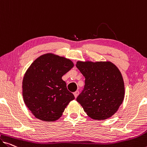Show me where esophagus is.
<instances>
[{
    "mask_svg": "<svg viewBox=\"0 0 147 147\" xmlns=\"http://www.w3.org/2000/svg\"><path fill=\"white\" fill-rule=\"evenodd\" d=\"M79 93H80V92H79V91H76L74 92V96H75L76 98H77V96H78Z\"/></svg>",
    "mask_w": 147,
    "mask_h": 147,
    "instance_id": "obj_1",
    "label": "esophagus"
}]
</instances>
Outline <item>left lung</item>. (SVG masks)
Instances as JSON below:
<instances>
[{
	"mask_svg": "<svg viewBox=\"0 0 147 147\" xmlns=\"http://www.w3.org/2000/svg\"><path fill=\"white\" fill-rule=\"evenodd\" d=\"M76 67L85 78L84 89L76 100L92 119L110 118L118 111L125 94L119 69L109 61H78Z\"/></svg>",
	"mask_w": 147,
	"mask_h": 147,
	"instance_id": "obj_1",
	"label": "left lung"
}]
</instances>
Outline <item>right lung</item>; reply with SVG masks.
<instances>
[{
	"mask_svg": "<svg viewBox=\"0 0 147 147\" xmlns=\"http://www.w3.org/2000/svg\"><path fill=\"white\" fill-rule=\"evenodd\" d=\"M69 59L52 53L38 57L25 74L24 101L35 118L55 121L75 96L67 89L62 77L74 67Z\"/></svg>",
	"mask_w": 147,
	"mask_h": 147,
	"instance_id": "1",
	"label": "right lung"
}]
</instances>
